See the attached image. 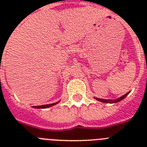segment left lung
I'll return each instance as SVG.
<instances>
[{
	"label": "left lung",
	"mask_w": 147,
	"mask_h": 147,
	"mask_svg": "<svg viewBox=\"0 0 147 147\" xmlns=\"http://www.w3.org/2000/svg\"><path fill=\"white\" fill-rule=\"evenodd\" d=\"M129 92H128V93H126L125 95H124V96H122L121 97H120V98H117L116 100H110V99H102V98H95L96 100H98V101H99V102H105V103H115V102H120L121 100L124 99V98H125L126 96H127V95L129 94Z\"/></svg>",
	"instance_id": "1"
}]
</instances>
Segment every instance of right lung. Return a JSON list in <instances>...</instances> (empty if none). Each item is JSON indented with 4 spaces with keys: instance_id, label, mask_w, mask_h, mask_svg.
Wrapping results in <instances>:
<instances>
[{
    "instance_id": "right-lung-1",
    "label": "right lung",
    "mask_w": 147,
    "mask_h": 147,
    "mask_svg": "<svg viewBox=\"0 0 147 147\" xmlns=\"http://www.w3.org/2000/svg\"><path fill=\"white\" fill-rule=\"evenodd\" d=\"M59 101L57 102H56V103L49 104V105H41V106H33V107H34V108H47V107H51V106L56 105V104L59 103Z\"/></svg>"
}]
</instances>
